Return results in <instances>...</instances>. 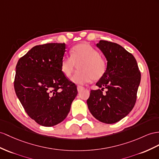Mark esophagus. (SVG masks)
Returning a JSON list of instances; mask_svg holds the SVG:
<instances>
[{
  "mask_svg": "<svg viewBox=\"0 0 159 159\" xmlns=\"http://www.w3.org/2000/svg\"><path fill=\"white\" fill-rule=\"evenodd\" d=\"M84 87H83L82 86H77V91L78 92H80L82 90H83Z\"/></svg>",
  "mask_w": 159,
  "mask_h": 159,
  "instance_id": "1",
  "label": "esophagus"
}]
</instances>
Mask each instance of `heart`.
<instances>
[{"instance_id":"1","label":"heart","mask_w":159,"mask_h":159,"mask_svg":"<svg viewBox=\"0 0 159 159\" xmlns=\"http://www.w3.org/2000/svg\"><path fill=\"white\" fill-rule=\"evenodd\" d=\"M80 63V65L79 64ZM79 65V71L71 78L73 83L84 84L99 80L107 70V62L96 49L87 43L76 45L71 51V57L64 56L60 62V70L66 77H70Z\"/></svg>"}]
</instances>
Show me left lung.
I'll return each instance as SVG.
<instances>
[{
    "mask_svg": "<svg viewBox=\"0 0 159 159\" xmlns=\"http://www.w3.org/2000/svg\"><path fill=\"white\" fill-rule=\"evenodd\" d=\"M96 46L107 60V70L87 101L93 117L105 124H114L132 111L136 101L141 75L136 60L120 45L100 40ZM107 88V94L102 91Z\"/></svg>",
    "mask_w": 159,
    "mask_h": 159,
    "instance_id": "obj_1",
    "label": "left lung"
}]
</instances>
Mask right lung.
<instances>
[{
	"label": "right lung",
	"mask_w": 159,
	"mask_h": 159,
	"mask_svg": "<svg viewBox=\"0 0 159 159\" xmlns=\"http://www.w3.org/2000/svg\"><path fill=\"white\" fill-rule=\"evenodd\" d=\"M64 43L32 48L16 66L15 91L27 115L41 125L62 122L70 110L77 89L60 70Z\"/></svg>",
	"instance_id": "obj_1"
}]
</instances>
